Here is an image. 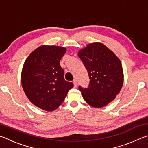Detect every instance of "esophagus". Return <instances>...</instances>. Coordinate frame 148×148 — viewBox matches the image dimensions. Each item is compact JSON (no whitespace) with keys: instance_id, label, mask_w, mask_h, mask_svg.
I'll list each match as a JSON object with an SVG mask.
<instances>
[{"instance_id":"esophagus-1","label":"esophagus","mask_w":148,"mask_h":148,"mask_svg":"<svg viewBox=\"0 0 148 148\" xmlns=\"http://www.w3.org/2000/svg\"><path fill=\"white\" fill-rule=\"evenodd\" d=\"M73 84H74V87H77V80H76V79H74V81H73Z\"/></svg>"}]
</instances>
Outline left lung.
Here are the masks:
<instances>
[{"mask_svg":"<svg viewBox=\"0 0 148 148\" xmlns=\"http://www.w3.org/2000/svg\"><path fill=\"white\" fill-rule=\"evenodd\" d=\"M78 57L88 72V88L79 86L87 104L95 108L106 106L116 99L123 84L121 61L103 44L95 42L78 52Z\"/></svg>","mask_w":148,"mask_h":148,"instance_id":"left-lung-1","label":"left lung"}]
</instances>
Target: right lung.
<instances>
[{
    "label": "right lung",
    "mask_w": 148,
    "mask_h": 148,
    "mask_svg": "<svg viewBox=\"0 0 148 148\" xmlns=\"http://www.w3.org/2000/svg\"><path fill=\"white\" fill-rule=\"evenodd\" d=\"M66 49L43 45L34 49L24 62L21 84L31 103L46 111L56 110L74 87L64 78L60 60Z\"/></svg>",
    "instance_id": "obj_1"
}]
</instances>
